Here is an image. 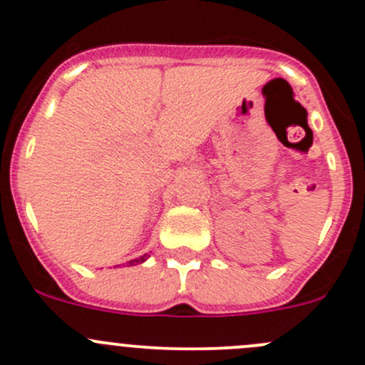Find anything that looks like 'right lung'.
<instances>
[{"instance_id":"right-lung-1","label":"right lung","mask_w":365,"mask_h":365,"mask_svg":"<svg viewBox=\"0 0 365 365\" xmlns=\"http://www.w3.org/2000/svg\"><path fill=\"white\" fill-rule=\"evenodd\" d=\"M146 257H148V256H146V254H145V256H141V257H135V259H130V261H128V264H130V267H132V264H139V263H143V261H146Z\"/></svg>"}]
</instances>
